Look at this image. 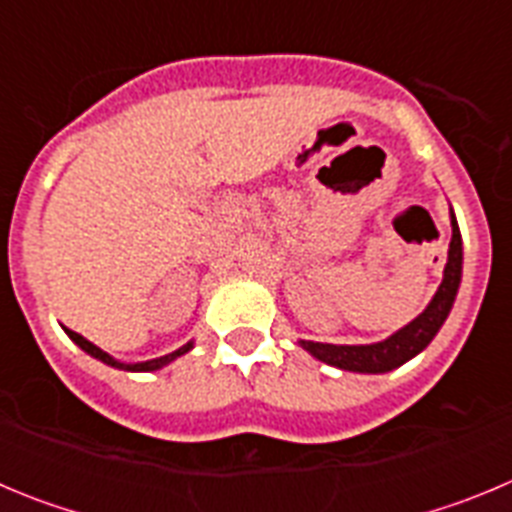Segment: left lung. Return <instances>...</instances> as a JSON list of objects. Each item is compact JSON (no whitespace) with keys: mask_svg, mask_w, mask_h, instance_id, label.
<instances>
[{"mask_svg":"<svg viewBox=\"0 0 512 512\" xmlns=\"http://www.w3.org/2000/svg\"><path fill=\"white\" fill-rule=\"evenodd\" d=\"M459 282H461V233H459V225H456L454 212H451L449 261H446V269H443V282L441 287H438L436 295H433L431 305L425 307L413 323H408L405 328L397 330L395 336H390L387 341L369 343V346H333V343H315V341H300V346L305 348V351H310L315 359L325 361V364L330 366H338V369H346V372H361V374L390 372V369H397L400 364L413 359L415 354H420V351L433 341V336L438 333L443 320L449 318L451 305H454L456 292H459Z\"/></svg>","mask_w":512,"mask_h":512,"instance_id":"1","label":"left lung"}]
</instances>
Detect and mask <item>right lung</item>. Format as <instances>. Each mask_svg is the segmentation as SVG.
<instances>
[{
    "mask_svg": "<svg viewBox=\"0 0 512 512\" xmlns=\"http://www.w3.org/2000/svg\"><path fill=\"white\" fill-rule=\"evenodd\" d=\"M66 333H69V338H71V341L76 343V346L84 348V351H87V354H92L94 359L104 361V364H110V366H117V369H125V372H153V369H161V366H166V364H169V361H174L176 356L187 354L189 348H192V343H187V346L176 348L174 354H166V356H161V359L140 361V364H122V361L112 359V356L107 354V351H102V348H99V346H94L92 341H87V338H84V336H79V333H76V330H69V328H66Z\"/></svg>",
    "mask_w": 512,
    "mask_h": 512,
    "instance_id": "obj_1",
    "label": "right lung"
}]
</instances>
